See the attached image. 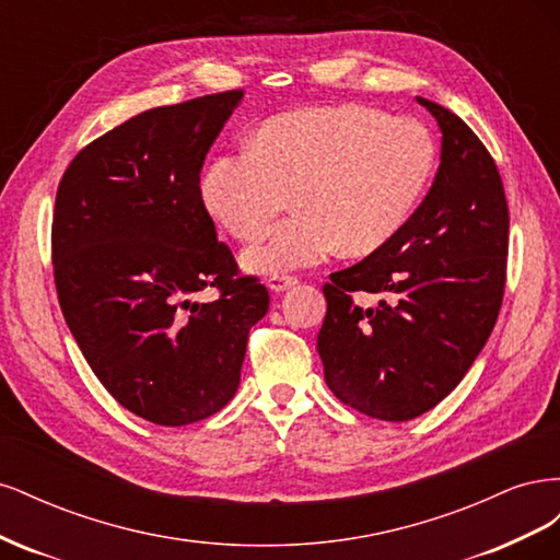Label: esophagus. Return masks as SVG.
Returning a JSON list of instances; mask_svg holds the SVG:
<instances>
[{
    "label": "esophagus",
    "instance_id": "1",
    "mask_svg": "<svg viewBox=\"0 0 560 560\" xmlns=\"http://www.w3.org/2000/svg\"><path fill=\"white\" fill-rule=\"evenodd\" d=\"M294 284H299L296 276H273L266 280V287L270 292H287V290H292Z\"/></svg>",
    "mask_w": 560,
    "mask_h": 560
}]
</instances>
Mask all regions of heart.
Instances as JSON below:
<instances>
[{"label":"heart","instance_id":"1","mask_svg":"<svg viewBox=\"0 0 560 560\" xmlns=\"http://www.w3.org/2000/svg\"><path fill=\"white\" fill-rule=\"evenodd\" d=\"M436 167L432 132L416 118L366 105L308 107L268 118L249 147L219 154L202 173L208 212L233 238L252 241L292 196L290 219L243 252L257 276L346 254H371L409 222Z\"/></svg>","mask_w":560,"mask_h":560}]
</instances>
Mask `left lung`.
Listing matches in <instances>:
<instances>
[{
  "instance_id": "1",
  "label": "left lung",
  "mask_w": 560,
  "mask_h": 560,
  "mask_svg": "<svg viewBox=\"0 0 560 560\" xmlns=\"http://www.w3.org/2000/svg\"><path fill=\"white\" fill-rule=\"evenodd\" d=\"M418 103L442 130L432 189L393 241L329 276L317 334L331 393L389 422L430 411L465 378L495 327L510 252L493 156L460 116ZM354 293L377 303L366 310Z\"/></svg>"
}]
</instances>
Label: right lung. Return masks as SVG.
<instances>
[{
	"instance_id": "obj_1",
	"label": "right lung",
	"mask_w": 560,
	"mask_h": 560,
	"mask_svg": "<svg viewBox=\"0 0 560 560\" xmlns=\"http://www.w3.org/2000/svg\"><path fill=\"white\" fill-rule=\"evenodd\" d=\"M243 91L156 107L83 147L56 196L54 276L83 358L149 422L217 413L241 383L268 290L241 276L200 194V167ZM214 289L218 299L195 296Z\"/></svg>"
}]
</instances>
